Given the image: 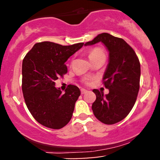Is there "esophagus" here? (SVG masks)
I'll list each match as a JSON object with an SVG mask.
<instances>
[{
    "mask_svg": "<svg viewBox=\"0 0 160 160\" xmlns=\"http://www.w3.org/2000/svg\"><path fill=\"white\" fill-rule=\"evenodd\" d=\"M80 92H81V94H85V93L87 92V90L85 89H80Z\"/></svg>",
    "mask_w": 160,
    "mask_h": 160,
    "instance_id": "esophagus-1",
    "label": "esophagus"
}]
</instances>
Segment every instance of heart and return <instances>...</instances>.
Masks as SVG:
<instances>
[{
	"mask_svg": "<svg viewBox=\"0 0 160 160\" xmlns=\"http://www.w3.org/2000/svg\"><path fill=\"white\" fill-rule=\"evenodd\" d=\"M100 56H104V53L103 52V50L100 48H94V49H91V50L89 52V54H88V56H89V60L92 59V58H96V57ZM89 80H90V79H89V78L85 79V80H84V82H86V83H88V82H89Z\"/></svg>",
	"mask_w": 160,
	"mask_h": 160,
	"instance_id": "heart-1",
	"label": "heart"
}]
</instances>
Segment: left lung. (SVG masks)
Masks as SVG:
<instances>
[{
  "instance_id": "8db88e82",
  "label": "left lung",
  "mask_w": 160,
  "mask_h": 160,
  "mask_svg": "<svg viewBox=\"0 0 160 160\" xmlns=\"http://www.w3.org/2000/svg\"><path fill=\"white\" fill-rule=\"evenodd\" d=\"M102 42L109 52V60L103 80L109 93L98 89L92 92L96 99L92 105L93 113L104 124L112 125L123 120L136 101L140 86L141 66L133 49L122 38L102 33L85 46Z\"/></svg>"
}]
</instances>
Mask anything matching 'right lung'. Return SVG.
I'll use <instances>...</instances> for the list:
<instances>
[{
    "instance_id": "obj_1",
    "label": "right lung",
    "mask_w": 160,
    "mask_h": 160,
    "mask_svg": "<svg viewBox=\"0 0 160 160\" xmlns=\"http://www.w3.org/2000/svg\"><path fill=\"white\" fill-rule=\"evenodd\" d=\"M83 44L37 43L24 58L22 88L25 104L33 117L46 127L59 129L72 117L80 89L68 85L62 93L55 81L68 72L66 61Z\"/></svg>"
}]
</instances>
